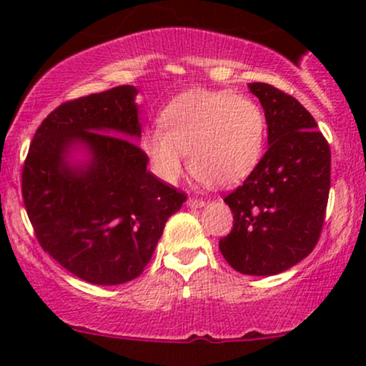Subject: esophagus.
Instances as JSON below:
<instances>
[{
  "label": "esophagus",
  "mask_w": 366,
  "mask_h": 366,
  "mask_svg": "<svg viewBox=\"0 0 366 366\" xmlns=\"http://www.w3.org/2000/svg\"><path fill=\"white\" fill-rule=\"evenodd\" d=\"M186 204L189 208H203L204 207V201L203 199H197V197H187Z\"/></svg>",
  "instance_id": "esophagus-1"
}]
</instances>
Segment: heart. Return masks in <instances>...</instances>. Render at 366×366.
<instances>
[{"instance_id": "obj_1", "label": "heart", "mask_w": 366, "mask_h": 366, "mask_svg": "<svg viewBox=\"0 0 366 366\" xmlns=\"http://www.w3.org/2000/svg\"><path fill=\"white\" fill-rule=\"evenodd\" d=\"M162 127L142 132V149L157 177L174 184L186 169L203 182L229 187L262 162L267 119L254 99L230 91H187L162 113Z\"/></svg>"}]
</instances>
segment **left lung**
I'll return each mask as SVG.
<instances>
[{
    "label": "left lung",
    "instance_id": "1",
    "mask_svg": "<svg viewBox=\"0 0 366 366\" xmlns=\"http://www.w3.org/2000/svg\"><path fill=\"white\" fill-rule=\"evenodd\" d=\"M262 103L268 149L225 203L234 213L218 247L244 275L282 274L320 237L330 189V148L317 122L292 96L264 82L247 84Z\"/></svg>",
    "mask_w": 366,
    "mask_h": 366
}]
</instances>
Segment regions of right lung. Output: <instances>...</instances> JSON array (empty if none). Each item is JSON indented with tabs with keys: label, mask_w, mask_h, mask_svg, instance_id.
Here are the masks:
<instances>
[{
	"label": "right lung",
	"mask_w": 366,
	"mask_h": 366,
	"mask_svg": "<svg viewBox=\"0 0 366 366\" xmlns=\"http://www.w3.org/2000/svg\"><path fill=\"white\" fill-rule=\"evenodd\" d=\"M134 86L63 103L36 130L22 170L29 220L46 253L79 279L117 285L149 263L186 194L148 167Z\"/></svg>",
	"instance_id": "add662e5"
}]
</instances>
